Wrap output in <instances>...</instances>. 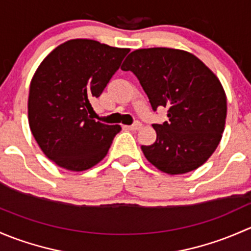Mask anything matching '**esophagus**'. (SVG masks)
<instances>
[{"label":"esophagus","mask_w":251,"mask_h":251,"mask_svg":"<svg viewBox=\"0 0 251 251\" xmlns=\"http://www.w3.org/2000/svg\"><path fill=\"white\" fill-rule=\"evenodd\" d=\"M126 128L130 129V130H139V129L141 128V123L140 122H136V123H134V125L128 126H126Z\"/></svg>","instance_id":"34e87169"}]
</instances>
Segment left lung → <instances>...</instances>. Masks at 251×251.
Returning <instances> with one entry per match:
<instances>
[{
	"instance_id": "obj_1",
	"label": "left lung",
	"mask_w": 251,
	"mask_h": 251,
	"mask_svg": "<svg viewBox=\"0 0 251 251\" xmlns=\"http://www.w3.org/2000/svg\"><path fill=\"white\" fill-rule=\"evenodd\" d=\"M121 69L138 77L153 110L168 108L169 121L153 125L156 141L141 146L147 161L169 175L205 163L226 123V93L218 76L190 51L164 47L136 49Z\"/></svg>"
}]
</instances>
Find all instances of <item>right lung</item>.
I'll return each instance as SVG.
<instances>
[{
    "label": "right lung",
    "mask_w": 251,
    "mask_h": 251,
    "mask_svg": "<svg viewBox=\"0 0 251 251\" xmlns=\"http://www.w3.org/2000/svg\"><path fill=\"white\" fill-rule=\"evenodd\" d=\"M129 50L75 38L54 48L36 70L27 100L29 126L56 165L83 172L107 154L121 126L93 120L90 100L101 95Z\"/></svg>",
    "instance_id": "obj_1"
}]
</instances>
